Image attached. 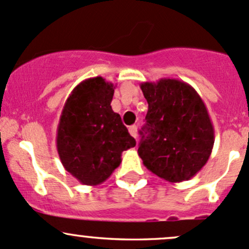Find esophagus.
<instances>
[{
    "instance_id": "esophagus-1",
    "label": "esophagus",
    "mask_w": 249,
    "mask_h": 249,
    "mask_svg": "<svg viewBox=\"0 0 249 249\" xmlns=\"http://www.w3.org/2000/svg\"><path fill=\"white\" fill-rule=\"evenodd\" d=\"M128 130H129V133H130V135H132V137L137 138V135H138V128H137V125H135V124L130 125V127L128 128Z\"/></svg>"
}]
</instances>
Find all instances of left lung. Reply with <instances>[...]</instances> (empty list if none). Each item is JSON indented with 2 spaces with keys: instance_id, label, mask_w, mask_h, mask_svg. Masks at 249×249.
I'll use <instances>...</instances> for the list:
<instances>
[{
  "instance_id": "1",
  "label": "left lung",
  "mask_w": 249,
  "mask_h": 249,
  "mask_svg": "<svg viewBox=\"0 0 249 249\" xmlns=\"http://www.w3.org/2000/svg\"><path fill=\"white\" fill-rule=\"evenodd\" d=\"M148 103L138 153L163 180L187 181L211 156L214 129L206 106L189 84L163 78L140 85Z\"/></svg>"
}]
</instances>
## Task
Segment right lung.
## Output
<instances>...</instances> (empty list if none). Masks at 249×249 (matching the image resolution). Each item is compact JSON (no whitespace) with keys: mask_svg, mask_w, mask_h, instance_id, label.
Returning a JSON list of instances; mask_svg holds the SVG:
<instances>
[{"mask_svg":"<svg viewBox=\"0 0 249 249\" xmlns=\"http://www.w3.org/2000/svg\"><path fill=\"white\" fill-rule=\"evenodd\" d=\"M114 84L102 76L74 87L57 125L56 147L63 168L86 186H97L114 173L122 152L135 139L111 109Z\"/></svg>","mask_w":249,"mask_h":249,"instance_id":"right-lung-1","label":"right lung"}]
</instances>
